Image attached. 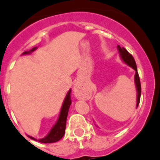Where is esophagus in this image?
Segmentation results:
<instances>
[{
  "label": "esophagus",
  "mask_w": 160,
  "mask_h": 160,
  "mask_svg": "<svg viewBox=\"0 0 160 160\" xmlns=\"http://www.w3.org/2000/svg\"><path fill=\"white\" fill-rule=\"evenodd\" d=\"M73 91H74V94H75L76 97L79 99H84V98H88V94L85 93V92H81L80 89V87H79L78 85H75L74 88H73Z\"/></svg>",
  "instance_id": "esophagus-1"
}]
</instances>
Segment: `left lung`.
Listing matches in <instances>:
<instances>
[{
    "label": "left lung",
    "mask_w": 160,
    "mask_h": 160,
    "mask_svg": "<svg viewBox=\"0 0 160 160\" xmlns=\"http://www.w3.org/2000/svg\"><path fill=\"white\" fill-rule=\"evenodd\" d=\"M118 49L119 53L123 60V62L125 64H127L131 68H133L135 70V83H136V88H137V108L138 107L139 103H140V99H141V81H140V77L138 75V72H137V65H136L135 60H134L133 57L125 50L124 47H121L120 46H118Z\"/></svg>",
    "instance_id": "left-lung-1"
}]
</instances>
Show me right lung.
<instances>
[{"mask_svg":"<svg viewBox=\"0 0 160 160\" xmlns=\"http://www.w3.org/2000/svg\"><path fill=\"white\" fill-rule=\"evenodd\" d=\"M36 50V47L33 48L30 51H25L23 53V54H28L33 52L34 50ZM70 94H71V89L68 91L67 93L66 97H65V100H64L63 105H62V110L60 112V115L58 118V121H57L56 124L53 125V127L52 128L51 130L48 133V135L45 137L44 138L42 139H36L35 137L28 136L31 139L34 140V141H37L38 142L41 143H54L58 141L59 140L63 137L64 134L65 132V127H66V120H67V116H68V109H69L70 105L72 103L71 101V97H70Z\"/></svg>","mask_w":160,"mask_h":160,"instance_id":"obj_1","label":"right lung"}]
</instances>
